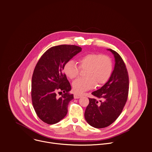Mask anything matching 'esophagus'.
<instances>
[{
	"mask_svg": "<svg viewBox=\"0 0 152 152\" xmlns=\"http://www.w3.org/2000/svg\"><path fill=\"white\" fill-rule=\"evenodd\" d=\"M81 95L80 94H74V98L75 99H77V98H79L81 97Z\"/></svg>",
	"mask_w": 152,
	"mask_h": 152,
	"instance_id": "esophagus-1",
	"label": "esophagus"
}]
</instances>
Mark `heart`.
<instances>
[{"label":"heart","mask_w":152,"mask_h":152,"mask_svg":"<svg viewBox=\"0 0 152 152\" xmlns=\"http://www.w3.org/2000/svg\"><path fill=\"white\" fill-rule=\"evenodd\" d=\"M78 64L81 69L86 71L85 77L79 78L72 83L73 89L77 94L93 88L96 83L98 86L106 83L112 73V60L106 55L87 54L78 59ZM63 72L67 77L74 79L79 76L80 68L75 61L69 60L64 65Z\"/></svg>","instance_id":"b5f03b06"}]
</instances>
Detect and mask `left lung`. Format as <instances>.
I'll return each mask as SVG.
<instances>
[{
  "mask_svg": "<svg viewBox=\"0 0 152 152\" xmlns=\"http://www.w3.org/2000/svg\"><path fill=\"white\" fill-rule=\"evenodd\" d=\"M107 50L115 57L114 70L109 80L100 89L92 92L95 97L89 98V103L85 112L86 122L96 128L107 127L116 120L128 95L129 77L126 66L118 53L112 49Z\"/></svg>",
  "mask_w": 152,
  "mask_h": 152,
  "instance_id": "1",
  "label": "left lung"
}]
</instances>
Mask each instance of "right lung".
<instances>
[{"mask_svg":"<svg viewBox=\"0 0 152 152\" xmlns=\"http://www.w3.org/2000/svg\"><path fill=\"white\" fill-rule=\"evenodd\" d=\"M82 50L76 45H61L48 49L38 61L32 76L31 100L37 116L45 123L53 125L67 113L69 102L73 99L71 86L63 67ZM64 94L60 97L57 92Z\"/></svg>","mask_w":152,"mask_h":152,"instance_id":"add662e5","label":"right lung"}]
</instances>
